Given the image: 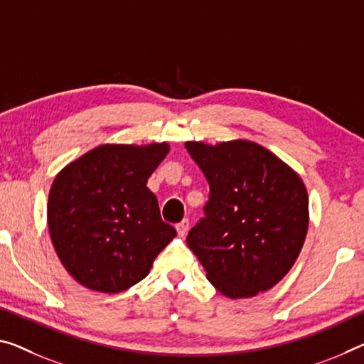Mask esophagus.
I'll use <instances>...</instances> for the list:
<instances>
[{
    "label": "esophagus",
    "mask_w": 364,
    "mask_h": 364,
    "mask_svg": "<svg viewBox=\"0 0 364 364\" xmlns=\"http://www.w3.org/2000/svg\"><path fill=\"white\" fill-rule=\"evenodd\" d=\"M176 228H177L178 236L183 237V236H186V234H187V231H188V220H183V221H181Z\"/></svg>",
    "instance_id": "1"
}]
</instances>
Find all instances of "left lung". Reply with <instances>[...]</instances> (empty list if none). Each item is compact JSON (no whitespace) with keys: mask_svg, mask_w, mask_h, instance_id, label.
Returning <instances> with one entry per match:
<instances>
[{"mask_svg":"<svg viewBox=\"0 0 364 364\" xmlns=\"http://www.w3.org/2000/svg\"><path fill=\"white\" fill-rule=\"evenodd\" d=\"M186 148L210 183L205 218L187 244L210 283L231 299L254 298L291 270L309 225L303 178L247 139Z\"/></svg>","mask_w":364,"mask_h":364,"instance_id":"obj_1","label":"left lung"}]
</instances>
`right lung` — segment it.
Returning <instances> with one entry per match:
<instances>
[{
    "instance_id": "add662e5",
    "label": "right lung",
    "mask_w": 364,
    "mask_h": 364,
    "mask_svg": "<svg viewBox=\"0 0 364 364\" xmlns=\"http://www.w3.org/2000/svg\"><path fill=\"white\" fill-rule=\"evenodd\" d=\"M171 146L100 144L71 161L50 187L47 221L66 272L92 291L122 293L148 275L177 236L146 187Z\"/></svg>"
}]
</instances>
